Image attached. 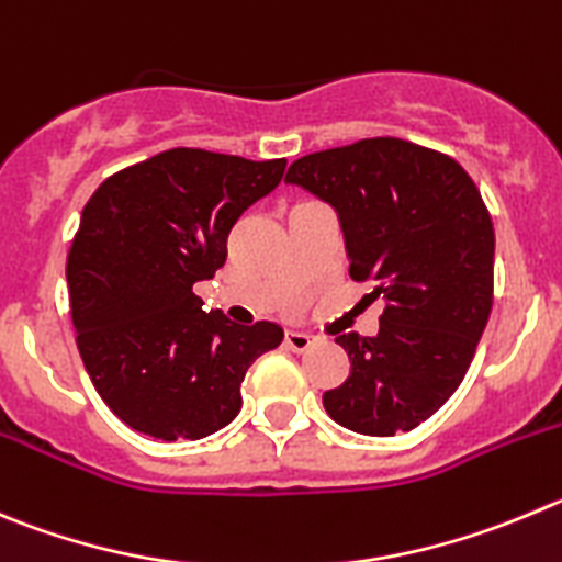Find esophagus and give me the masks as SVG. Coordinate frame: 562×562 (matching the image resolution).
I'll list each match as a JSON object with an SVG mask.
<instances>
[{"label":"esophagus","instance_id":"34e87169","mask_svg":"<svg viewBox=\"0 0 562 562\" xmlns=\"http://www.w3.org/2000/svg\"><path fill=\"white\" fill-rule=\"evenodd\" d=\"M313 335H307V333H299V329H288L285 333V346L288 349H293V352H307V349H311L313 346Z\"/></svg>","mask_w":562,"mask_h":562}]
</instances>
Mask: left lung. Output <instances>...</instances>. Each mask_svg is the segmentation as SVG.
I'll return each mask as SVG.
<instances>
[{
  "mask_svg": "<svg viewBox=\"0 0 562 562\" xmlns=\"http://www.w3.org/2000/svg\"><path fill=\"white\" fill-rule=\"evenodd\" d=\"M285 182L338 213L349 274L382 299L374 338L338 335L352 371L324 393L340 427L387 438L458 391L494 305V224L454 157L402 138H363L291 162Z\"/></svg>",
  "mask_w": 562,
  "mask_h": 562,
  "instance_id": "1",
  "label": "left lung"
}]
</instances>
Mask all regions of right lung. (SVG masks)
Returning <instances> with one entry per match:
<instances>
[{"label":"right lung","instance_id":"1","mask_svg":"<svg viewBox=\"0 0 562 562\" xmlns=\"http://www.w3.org/2000/svg\"><path fill=\"white\" fill-rule=\"evenodd\" d=\"M282 175L285 157L180 146L115 171L82 207L66 260L77 349L127 427L199 440L238 416L246 369L282 329L204 313L193 282L222 269L233 224Z\"/></svg>","mask_w":562,"mask_h":562}]
</instances>
